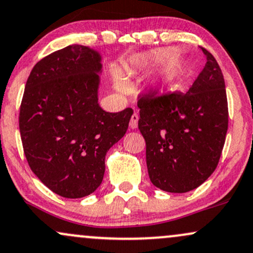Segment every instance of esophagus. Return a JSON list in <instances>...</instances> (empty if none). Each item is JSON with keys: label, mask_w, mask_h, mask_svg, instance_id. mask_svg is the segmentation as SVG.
<instances>
[{"label": "esophagus", "mask_w": 253, "mask_h": 253, "mask_svg": "<svg viewBox=\"0 0 253 253\" xmlns=\"http://www.w3.org/2000/svg\"><path fill=\"white\" fill-rule=\"evenodd\" d=\"M138 120H139V117L138 114L134 113L132 115V118H130V121H129V127L132 129H135L136 127H138Z\"/></svg>", "instance_id": "34e87169"}]
</instances>
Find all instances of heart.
Returning <instances> with one entry per match:
<instances>
[{
	"label": "heart",
	"instance_id": "obj_1",
	"mask_svg": "<svg viewBox=\"0 0 253 253\" xmlns=\"http://www.w3.org/2000/svg\"><path fill=\"white\" fill-rule=\"evenodd\" d=\"M164 62L161 66L159 74H158L156 80V86L158 88H165L173 84L176 80V78L181 74L184 71V61L179 54H173L171 49H158L152 51V53L146 54V55H140L130 59L128 62L125 65V73L127 74L126 80L119 74L118 72L114 73V86L118 90L127 89V81L133 74L140 69H147L151 67L158 65V63Z\"/></svg>",
	"mask_w": 253,
	"mask_h": 253
}]
</instances>
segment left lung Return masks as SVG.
<instances>
[{
    "label": "left lung",
    "instance_id": "8db88e82",
    "mask_svg": "<svg viewBox=\"0 0 253 253\" xmlns=\"http://www.w3.org/2000/svg\"><path fill=\"white\" fill-rule=\"evenodd\" d=\"M200 48L206 65L187 93H148L138 100L148 175L166 192L185 193L200 186L217 169L226 138L223 73L213 55Z\"/></svg>",
    "mask_w": 253,
    "mask_h": 253
}]
</instances>
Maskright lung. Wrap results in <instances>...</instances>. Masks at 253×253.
I'll return each instance as SVG.
<instances>
[{
	"mask_svg": "<svg viewBox=\"0 0 253 253\" xmlns=\"http://www.w3.org/2000/svg\"><path fill=\"white\" fill-rule=\"evenodd\" d=\"M101 56L73 44L40 60L20 107V133L28 165L54 193L77 199L93 193L105 157L128 128L132 108L105 112L97 103Z\"/></svg>",
	"mask_w": 253,
	"mask_h": 253,
	"instance_id": "add662e5",
	"label": "right lung"
}]
</instances>
